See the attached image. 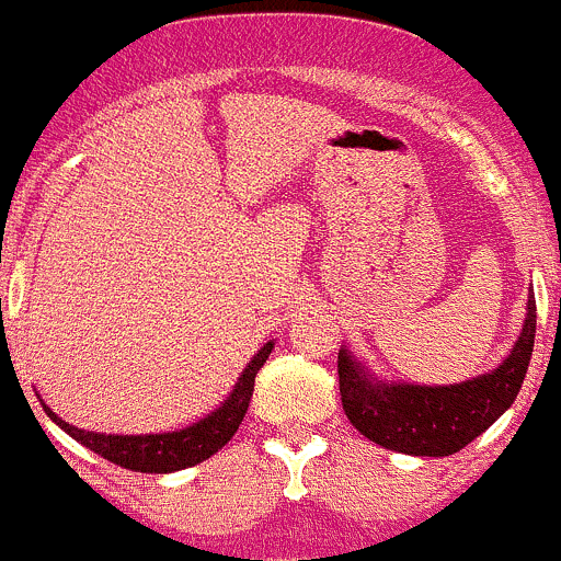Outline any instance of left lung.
<instances>
[{"mask_svg": "<svg viewBox=\"0 0 561 561\" xmlns=\"http://www.w3.org/2000/svg\"><path fill=\"white\" fill-rule=\"evenodd\" d=\"M535 291L526 299L518 341L493 370L458 385H414L376 376L352 348L337 352L341 403L354 428L385 450L445 458L491 428L518 398L535 348Z\"/></svg>", "mask_w": 561, "mask_h": 561, "instance_id": "left-lung-1", "label": "left lung"}]
</instances>
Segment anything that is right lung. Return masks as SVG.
<instances>
[{
    "instance_id": "1",
    "label": "right lung",
    "mask_w": 561,
    "mask_h": 561,
    "mask_svg": "<svg viewBox=\"0 0 561 561\" xmlns=\"http://www.w3.org/2000/svg\"><path fill=\"white\" fill-rule=\"evenodd\" d=\"M273 348L275 341H267L256 354H253L251 363L242 368L240 379H237V385L231 387V392L226 396V401L220 403L218 409H213V412H209L207 417L198 420V423L180 431H169V434H98V431H84L79 428V425L65 423L57 412H51V409L41 401L43 412H46L65 434L73 436L79 445L98 453L100 458L116 463V467L130 471H147V474H169V471L196 467V463L213 458L220 447L229 445V439L237 434V428H240L242 417H245L248 412L256 374L262 370V365L267 363Z\"/></svg>"
}]
</instances>
